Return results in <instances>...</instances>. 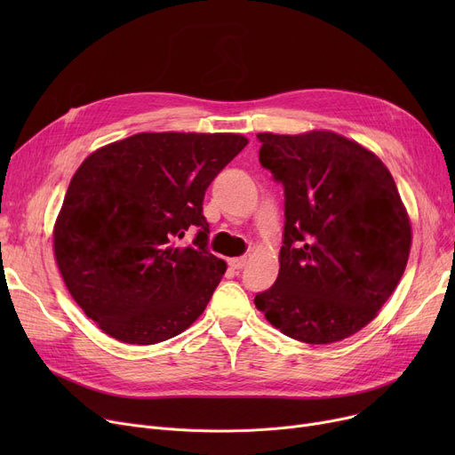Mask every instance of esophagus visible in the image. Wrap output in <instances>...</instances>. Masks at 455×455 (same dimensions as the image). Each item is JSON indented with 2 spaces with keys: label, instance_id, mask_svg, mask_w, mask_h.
I'll return each instance as SVG.
<instances>
[{
  "label": "esophagus",
  "instance_id": "34e87169",
  "mask_svg": "<svg viewBox=\"0 0 455 455\" xmlns=\"http://www.w3.org/2000/svg\"><path fill=\"white\" fill-rule=\"evenodd\" d=\"M228 266H230V269H234V271H240V269H243V267L247 266V256H242V258H230V259H228Z\"/></svg>",
  "mask_w": 455,
  "mask_h": 455
}]
</instances>
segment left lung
<instances>
[{
	"instance_id": "obj_1",
	"label": "left lung",
	"mask_w": 455,
	"mask_h": 455,
	"mask_svg": "<svg viewBox=\"0 0 455 455\" xmlns=\"http://www.w3.org/2000/svg\"><path fill=\"white\" fill-rule=\"evenodd\" d=\"M259 164L283 186L276 282L254 297L288 338L336 343L360 331L398 285L411 225L374 153L341 134L259 132Z\"/></svg>"
}]
</instances>
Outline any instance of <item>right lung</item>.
I'll use <instances>...</instances> for the list:
<instances>
[{
	"label": "right lung",
	"instance_id": "right-lung-1",
	"mask_svg": "<svg viewBox=\"0 0 455 455\" xmlns=\"http://www.w3.org/2000/svg\"><path fill=\"white\" fill-rule=\"evenodd\" d=\"M247 143L227 132H140L79 165L53 251L69 295L110 338L155 345L204 312L227 271L206 247L204 191ZM191 228L198 235L184 248Z\"/></svg>",
	"mask_w": 455,
	"mask_h": 455
}]
</instances>
